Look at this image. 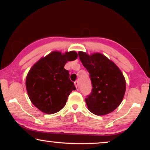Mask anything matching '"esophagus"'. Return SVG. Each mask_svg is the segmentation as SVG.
<instances>
[{"mask_svg": "<svg viewBox=\"0 0 150 150\" xmlns=\"http://www.w3.org/2000/svg\"><path fill=\"white\" fill-rule=\"evenodd\" d=\"M74 85H75V87H76L77 89H79V81H76L74 82Z\"/></svg>", "mask_w": 150, "mask_h": 150, "instance_id": "esophagus-1", "label": "esophagus"}]
</instances>
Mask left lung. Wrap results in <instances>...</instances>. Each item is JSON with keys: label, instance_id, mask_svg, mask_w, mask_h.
<instances>
[{"label": "left lung", "instance_id": "1", "mask_svg": "<svg viewBox=\"0 0 150 150\" xmlns=\"http://www.w3.org/2000/svg\"><path fill=\"white\" fill-rule=\"evenodd\" d=\"M79 56L89 73L92 90L85 98L92 113L104 115L120 106L126 91V81L115 63L100 53L89 55L79 52Z\"/></svg>", "mask_w": 150, "mask_h": 150}]
</instances>
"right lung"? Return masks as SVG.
<instances>
[{"instance_id": "1", "label": "right lung", "mask_w": 150, "mask_h": 150, "mask_svg": "<svg viewBox=\"0 0 150 150\" xmlns=\"http://www.w3.org/2000/svg\"><path fill=\"white\" fill-rule=\"evenodd\" d=\"M77 57L75 51L65 54L54 51L30 68L26 79V90L30 101L42 112L53 114L65 106L69 95L76 87L64 65Z\"/></svg>"}]
</instances>
